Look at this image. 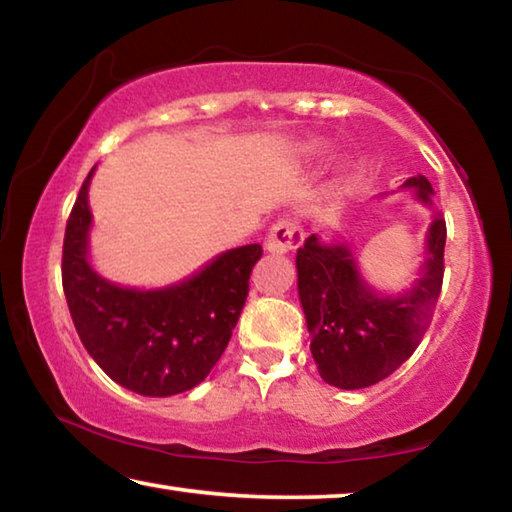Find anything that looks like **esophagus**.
I'll use <instances>...</instances> for the list:
<instances>
[{
    "instance_id": "1",
    "label": "esophagus",
    "mask_w": 512,
    "mask_h": 512,
    "mask_svg": "<svg viewBox=\"0 0 512 512\" xmlns=\"http://www.w3.org/2000/svg\"><path fill=\"white\" fill-rule=\"evenodd\" d=\"M302 244V230L293 219L277 221L266 237V250L273 255L293 253Z\"/></svg>"
}]
</instances>
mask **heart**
<instances>
[{
    "label": "heart",
    "mask_w": 512,
    "mask_h": 512,
    "mask_svg": "<svg viewBox=\"0 0 512 512\" xmlns=\"http://www.w3.org/2000/svg\"><path fill=\"white\" fill-rule=\"evenodd\" d=\"M316 149H318V146H314V151H316Z\"/></svg>",
    "instance_id": "obj_1"
}]
</instances>
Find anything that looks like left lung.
Masks as SVG:
<instances>
[{
	"label": "left lung",
	"instance_id": "1",
	"mask_svg": "<svg viewBox=\"0 0 512 512\" xmlns=\"http://www.w3.org/2000/svg\"><path fill=\"white\" fill-rule=\"evenodd\" d=\"M415 201L431 210L418 275L400 293L372 287L363 277L354 246L339 230L329 239L307 237L298 248V296L311 336V357L320 377L343 391L386 379L418 348L443 287L447 228L433 207V187L424 176L404 180ZM386 196V194H384ZM379 196V198H384Z\"/></svg>",
	"mask_w": 512,
	"mask_h": 512
}]
</instances>
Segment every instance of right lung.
<instances>
[{"mask_svg": "<svg viewBox=\"0 0 512 512\" xmlns=\"http://www.w3.org/2000/svg\"><path fill=\"white\" fill-rule=\"evenodd\" d=\"M94 171L97 164L69 214L63 246V289L76 332L90 357L119 386L146 397L185 393L221 359L262 246L225 250L167 287L110 282L90 259L88 192Z\"/></svg>", "mask_w": 512, "mask_h": 512, "instance_id": "right-lung-1", "label": "right lung"}]
</instances>
